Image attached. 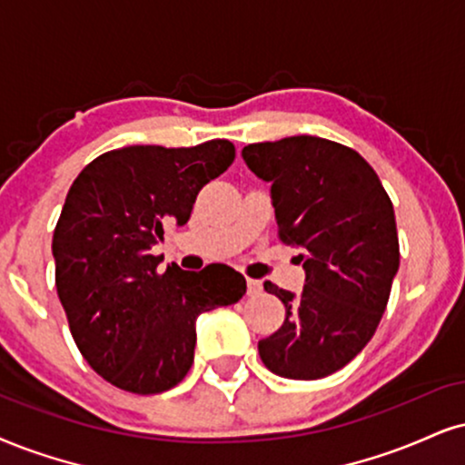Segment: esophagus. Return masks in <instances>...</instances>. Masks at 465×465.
I'll return each mask as SVG.
<instances>
[{"label":"esophagus","instance_id":"34e87169","mask_svg":"<svg viewBox=\"0 0 465 465\" xmlns=\"http://www.w3.org/2000/svg\"><path fill=\"white\" fill-rule=\"evenodd\" d=\"M261 291H262V282H261V280L248 278V295H259Z\"/></svg>","mask_w":465,"mask_h":465}]
</instances>
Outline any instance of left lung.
<instances>
[{
	"label": "left lung",
	"mask_w": 465,
	"mask_h": 465,
	"mask_svg": "<svg viewBox=\"0 0 465 465\" xmlns=\"http://www.w3.org/2000/svg\"><path fill=\"white\" fill-rule=\"evenodd\" d=\"M248 168L272 183L280 239L300 245V295L265 282L286 319L262 338V364L286 380H321L351 362L380 325L399 272L394 209L351 148L314 135L248 144Z\"/></svg>",
	"instance_id": "obj_1"
}]
</instances>
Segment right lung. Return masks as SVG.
<instances>
[{
  "mask_svg": "<svg viewBox=\"0 0 465 465\" xmlns=\"http://www.w3.org/2000/svg\"><path fill=\"white\" fill-rule=\"evenodd\" d=\"M232 159L228 140L124 146L90 162L68 189L51 243L57 297L85 362L120 391L174 388L192 369L196 319L245 293L228 265L183 272L172 262L159 273L163 259L151 254Z\"/></svg>",
  "mask_w": 465,
  "mask_h": 465,
  "instance_id": "right-lung-1",
  "label": "right lung"
}]
</instances>
